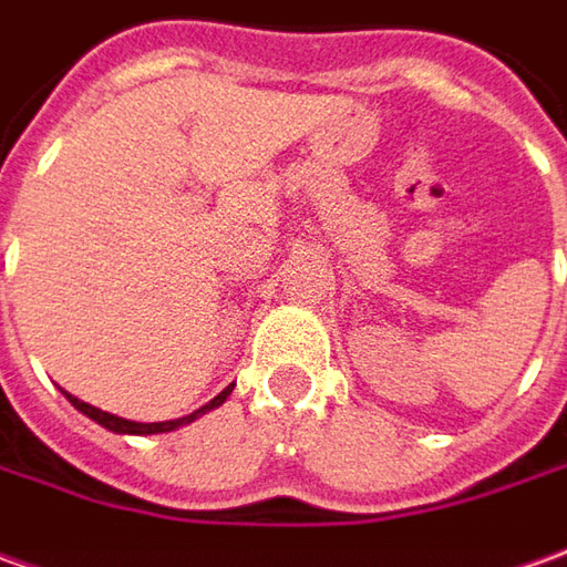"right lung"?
<instances>
[{
  "mask_svg": "<svg viewBox=\"0 0 567 567\" xmlns=\"http://www.w3.org/2000/svg\"><path fill=\"white\" fill-rule=\"evenodd\" d=\"M233 388L235 384H229L226 391H219L210 403H204L202 410H195V413H188L183 415V419H171V422H130V419H121V415H114V413H105V410H99V406H92V403H83L80 396H73L64 391V396L71 400L73 403V410H80L83 415H90L92 422H99L102 429L107 431H114V434H167V431H176V429H183V425H192L198 415L204 413H210V410H217V406H223L226 403V396L233 394Z\"/></svg>",
  "mask_w": 567,
  "mask_h": 567,
  "instance_id": "right-lung-1",
  "label": "right lung"
}]
</instances>
